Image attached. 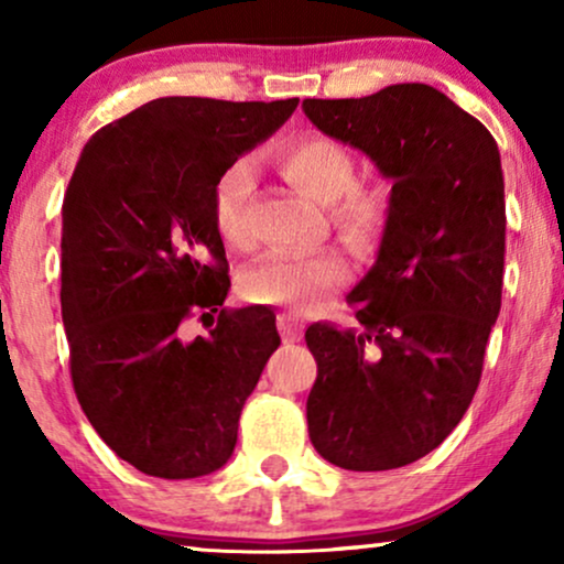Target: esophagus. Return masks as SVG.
<instances>
[{
  "label": "esophagus",
  "mask_w": 564,
  "mask_h": 564,
  "mask_svg": "<svg viewBox=\"0 0 564 564\" xmlns=\"http://www.w3.org/2000/svg\"><path fill=\"white\" fill-rule=\"evenodd\" d=\"M278 328H281L283 339L296 341V339H300V334H302V321L294 318V315L283 313V315H278Z\"/></svg>",
  "instance_id": "34e87169"
}]
</instances>
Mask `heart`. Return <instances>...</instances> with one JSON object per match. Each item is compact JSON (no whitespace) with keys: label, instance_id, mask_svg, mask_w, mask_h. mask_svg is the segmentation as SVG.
<instances>
[{"label":"heart","instance_id":"heart-1","mask_svg":"<svg viewBox=\"0 0 564 564\" xmlns=\"http://www.w3.org/2000/svg\"><path fill=\"white\" fill-rule=\"evenodd\" d=\"M283 177L307 198L328 204V223L352 249L373 251L384 238L392 219V191L384 185L355 183L358 161L339 140L318 132L291 138L278 151ZM254 196V172L249 161H236L215 187V223L223 241L232 249L254 243L249 225V206ZM349 281V262L339 251L318 254H268L246 270V300L275 304L289 313H307L321 296L332 294Z\"/></svg>","mask_w":564,"mask_h":564}]
</instances>
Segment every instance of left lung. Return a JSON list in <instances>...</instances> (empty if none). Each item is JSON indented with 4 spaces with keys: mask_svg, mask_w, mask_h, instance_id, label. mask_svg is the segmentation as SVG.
Segmentation results:
<instances>
[{
    "mask_svg": "<svg viewBox=\"0 0 564 564\" xmlns=\"http://www.w3.org/2000/svg\"><path fill=\"white\" fill-rule=\"evenodd\" d=\"M302 108L364 151L394 198L377 262L347 296L358 326L304 332L318 364L310 440L341 469H398L456 430L480 384L507 251L501 156L494 134L430 84Z\"/></svg>",
    "mask_w": 564,
    "mask_h": 564,
    "instance_id": "8db88e82",
    "label": "left lung"
}]
</instances>
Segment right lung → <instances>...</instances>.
I'll use <instances>...</instances> for the list:
<instances>
[{
  "label": "right lung",
  "instance_id": "right-lung-1",
  "mask_svg": "<svg viewBox=\"0 0 564 564\" xmlns=\"http://www.w3.org/2000/svg\"><path fill=\"white\" fill-rule=\"evenodd\" d=\"M300 106L159 97L84 145L63 198L70 381L116 456L164 480L217 471L281 345L273 310H228L217 180ZM209 317L210 334L184 323Z\"/></svg>",
  "mask_w": 564,
  "mask_h": 564
}]
</instances>
